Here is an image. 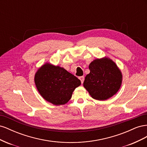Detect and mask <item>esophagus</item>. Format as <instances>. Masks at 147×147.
<instances>
[{
	"mask_svg": "<svg viewBox=\"0 0 147 147\" xmlns=\"http://www.w3.org/2000/svg\"><path fill=\"white\" fill-rule=\"evenodd\" d=\"M79 79L80 80V81H81V83H83V82H84V77H83V76H82V77H79Z\"/></svg>",
	"mask_w": 147,
	"mask_h": 147,
	"instance_id": "esophagus-1",
	"label": "esophagus"
}]
</instances>
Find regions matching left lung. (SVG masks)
<instances>
[{
  "label": "left lung",
  "mask_w": 147,
  "mask_h": 147,
  "mask_svg": "<svg viewBox=\"0 0 147 147\" xmlns=\"http://www.w3.org/2000/svg\"><path fill=\"white\" fill-rule=\"evenodd\" d=\"M84 87L93 99L104 100L116 94L121 86L122 75L117 65L107 58L93 61L89 65Z\"/></svg>",
  "instance_id": "obj_1"
}]
</instances>
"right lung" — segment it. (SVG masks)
Segmentation results:
<instances>
[{
  "mask_svg": "<svg viewBox=\"0 0 147 147\" xmlns=\"http://www.w3.org/2000/svg\"><path fill=\"white\" fill-rule=\"evenodd\" d=\"M35 83L43 98L56 105L67 103L75 89L81 84L77 77L64 68L50 64L43 65L38 70Z\"/></svg>",
  "mask_w": 147,
  "mask_h": 147,
  "instance_id": "right-lung-1",
  "label": "right lung"
}]
</instances>
